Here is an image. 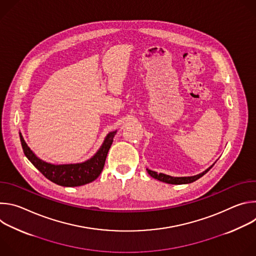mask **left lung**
<instances>
[{
	"label": "left lung",
	"instance_id": "obj_1",
	"mask_svg": "<svg viewBox=\"0 0 256 256\" xmlns=\"http://www.w3.org/2000/svg\"><path fill=\"white\" fill-rule=\"evenodd\" d=\"M212 166H210L204 172H202L198 175H196V176H190V177H172V176H169V175H166V174H163V173H157V172L151 171L149 169H147V170H148V173L152 177H154V178H156L160 181L166 182V184H192V182H194V181L198 180V178H200L202 176H204Z\"/></svg>",
	"mask_w": 256,
	"mask_h": 256
}]
</instances>
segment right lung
<instances>
[{
  "instance_id": "right-lung-1",
  "label": "right lung",
  "mask_w": 256,
  "mask_h": 256,
  "mask_svg": "<svg viewBox=\"0 0 256 256\" xmlns=\"http://www.w3.org/2000/svg\"><path fill=\"white\" fill-rule=\"evenodd\" d=\"M116 132L108 134L99 151L88 161L79 164L54 165L36 157L25 142L21 132L20 140L23 152L28 160L38 168L48 180L62 186H80L94 181L103 170L106 156L114 142Z\"/></svg>"
}]
</instances>
